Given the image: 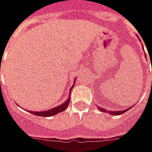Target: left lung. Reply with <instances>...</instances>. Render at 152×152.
I'll use <instances>...</instances> for the list:
<instances>
[{
	"mask_svg": "<svg viewBox=\"0 0 152 152\" xmlns=\"http://www.w3.org/2000/svg\"><path fill=\"white\" fill-rule=\"evenodd\" d=\"M130 108H132V107H130ZM98 109L101 111V112H104V113H108L107 112V110H106L105 109H103V108H99V107H98ZM129 108L128 109H124V110H121V111H109V113H110V114H112V115H120V114H122V113H125V112H127L128 110H129Z\"/></svg>",
	"mask_w": 152,
	"mask_h": 152,
	"instance_id": "obj_1",
	"label": "left lung"
}]
</instances>
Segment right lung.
I'll return each instance as SVG.
<instances>
[{
	"label": "right lung",
	"mask_w": 152,
	"mask_h": 152,
	"mask_svg": "<svg viewBox=\"0 0 152 152\" xmlns=\"http://www.w3.org/2000/svg\"><path fill=\"white\" fill-rule=\"evenodd\" d=\"M74 85L75 84H73L72 87V89L73 87H74ZM72 91V90H71ZM70 99L71 98L69 97L68 99L65 101L63 104H61V105L57 106V107H55L53 109H51L49 110H46V111H39V112H34V111H29V113H33V114H34V115H37V116H41V117H50L53 116V115H55V114H58V113H61L62 111H64L66 110V109L67 108V106L69 105V103H70Z\"/></svg>",
	"instance_id": "obj_1"
}]
</instances>
